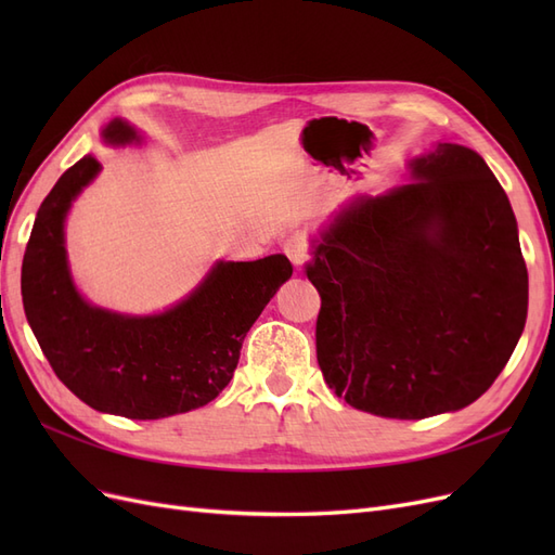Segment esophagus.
I'll use <instances>...</instances> for the list:
<instances>
[{
  "label": "esophagus",
  "instance_id": "1",
  "mask_svg": "<svg viewBox=\"0 0 555 555\" xmlns=\"http://www.w3.org/2000/svg\"><path fill=\"white\" fill-rule=\"evenodd\" d=\"M282 249H284V255L289 257V261H292L296 268H304V263H306L308 257H310V238L306 236L304 231H294L292 236L284 238Z\"/></svg>",
  "mask_w": 555,
  "mask_h": 555
}]
</instances>
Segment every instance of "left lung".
I'll return each mask as SVG.
<instances>
[{"instance_id":"1","label":"left lung","mask_w":555,"mask_h":555,"mask_svg":"<svg viewBox=\"0 0 555 555\" xmlns=\"http://www.w3.org/2000/svg\"><path fill=\"white\" fill-rule=\"evenodd\" d=\"M408 166L412 182L335 210L306 266L328 389L386 418L475 402L528 317L516 217L481 155L438 143Z\"/></svg>"}]
</instances>
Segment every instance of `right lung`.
Returning a JSON list of instances; mask_svg holds the SVG:
<instances>
[{
    "mask_svg": "<svg viewBox=\"0 0 555 555\" xmlns=\"http://www.w3.org/2000/svg\"><path fill=\"white\" fill-rule=\"evenodd\" d=\"M102 139L108 145L143 141L120 117ZM99 171L102 164L86 155L43 198L23 259L27 322L60 382L96 412L145 422L204 408L231 382L247 331L294 268L284 255L217 261L164 312L96 308L74 284L64 222Z\"/></svg>",
    "mask_w": 555,
    "mask_h": 555,
    "instance_id": "obj_1",
    "label": "right lung"
}]
</instances>
